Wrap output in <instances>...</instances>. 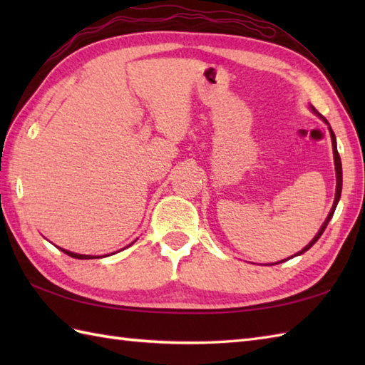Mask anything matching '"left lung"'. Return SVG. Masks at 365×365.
I'll list each match as a JSON object with an SVG mask.
<instances>
[{"label":"left lung","mask_w":365,"mask_h":365,"mask_svg":"<svg viewBox=\"0 0 365 365\" xmlns=\"http://www.w3.org/2000/svg\"><path fill=\"white\" fill-rule=\"evenodd\" d=\"M312 111L319 115V118H322L324 122L328 123V120L323 118L322 114H319L315 111V108H312ZM329 133H331V141H332V152H334V165H336V178H337V185H336V197H334V204H332V208H331V212H329V215H328V218L324 220V222H323V226L320 227V230H319V234H317L315 237H314V240L311 243H309L307 246H304L302 247V250L299 251V252H297L294 255H292V257H297V255H301V254H304L307 250H311V247L317 243V240H319L320 237H322V234L324 232V229H327V226H328V222H329V220L332 218V215H334V212H336V207H337V202H339V199H340V192H342V161H340V157H339V152H337V144H336V135H334V131L331 130V127H329ZM292 257H289V259H292ZM287 259V260H289ZM282 262V260H281ZM281 262H276V263H281Z\"/></svg>","instance_id":"1"}]
</instances>
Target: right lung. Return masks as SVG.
<instances>
[{"mask_svg":"<svg viewBox=\"0 0 365 365\" xmlns=\"http://www.w3.org/2000/svg\"><path fill=\"white\" fill-rule=\"evenodd\" d=\"M63 252H66L67 255H71V257L73 259H98L100 255H84V254H75V252H71V251H66V250H61Z\"/></svg>","mask_w":365,"mask_h":365,"instance_id":"add662e5","label":"right lung"}]
</instances>
